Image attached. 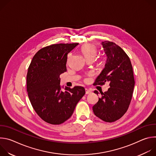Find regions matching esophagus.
<instances>
[{
  "instance_id": "esophagus-1",
  "label": "esophagus",
  "mask_w": 156,
  "mask_h": 156,
  "mask_svg": "<svg viewBox=\"0 0 156 156\" xmlns=\"http://www.w3.org/2000/svg\"><path fill=\"white\" fill-rule=\"evenodd\" d=\"M85 91H86V94H91L92 93L91 91L90 90H88V89H86Z\"/></svg>"
}]
</instances>
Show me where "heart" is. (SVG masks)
<instances>
[{"label": "heart", "mask_w": 156, "mask_h": 156, "mask_svg": "<svg viewBox=\"0 0 156 156\" xmlns=\"http://www.w3.org/2000/svg\"><path fill=\"white\" fill-rule=\"evenodd\" d=\"M81 51L85 57L86 60L92 59L96 56L98 53V48L94 44L88 43L86 44L81 47ZM105 63V58L104 57L101 58L100 60L99 65H104Z\"/></svg>", "instance_id": "1"}]
</instances>
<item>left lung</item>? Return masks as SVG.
<instances>
[{"instance_id":"1","label":"left lung","mask_w":156,"mask_h":156,"mask_svg":"<svg viewBox=\"0 0 156 156\" xmlns=\"http://www.w3.org/2000/svg\"><path fill=\"white\" fill-rule=\"evenodd\" d=\"M107 61L105 68L93 85L108 83V91L102 93L93 107L94 114L106 122L120 119L127 111L133 96L135 79L130 59L125 52L113 42H102ZM94 93L98 94V91Z\"/></svg>"}]
</instances>
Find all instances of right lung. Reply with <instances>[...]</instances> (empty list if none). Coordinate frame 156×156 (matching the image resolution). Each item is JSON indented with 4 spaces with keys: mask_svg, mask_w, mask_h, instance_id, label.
<instances>
[{
    "mask_svg": "<svg viewBox=\"0 0 156 156\" xmlns=\"http://www.w3.org/2000/svg\"><path fill=\"white\" fill-rule=\"evenodd\" d=\"M78 43L55 44L34 55L27 75V88L36 114L46 122L60 125L72 115L85 94L82 86L65 87L61 91L60 74L66 71L67 55Z\"/></svg>",
    "mask_w": 156,
    "mask_h": 156,
    "instance_id": "add662e5",
    "label": "right lung"
}]
</instances>
